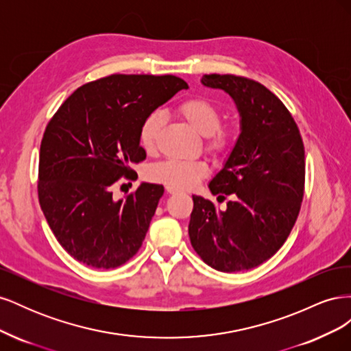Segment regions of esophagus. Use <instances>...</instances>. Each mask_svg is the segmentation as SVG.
<instances>
[{"mask_svg": "<svg viewBox=\"0 0 351 351\" xmlns=\"http://www.w3.org/2000/svg\"><path fill=\"white\" fill-rule=\"evenodd\" d=\"M165 190H167V193H169V195H176V193H178V189H174V187H171V186H167V187H165Z\"/></svg>", "mask_w": 351, "mask_h": 351, "instance_id": "obj_1", "label": "esophagus"}]
</instances>
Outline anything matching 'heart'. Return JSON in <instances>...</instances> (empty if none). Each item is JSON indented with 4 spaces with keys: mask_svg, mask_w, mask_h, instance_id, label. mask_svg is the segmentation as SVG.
Instances as JSON below:
<instances>
[{
    "mask_svg": "<svg viewBox=\"0 0 351 351\" xmlns=\"http://www.w3.org/2000/svg\"><path fill=\"white\" fill-rule=\"evenodd\" d=\"M177 112L206 137L205 147L214 156H224L232 147V134L222 127V112L217 105L204 97H190L177 105ZM164 125V115L159 111L147 114L139 127V143L147 154L156 149L158 136ZM208 165L204 161H169L159 162L149 169L152 182L174 189H192L208 176Z\"/></svg>",
    "mask_w": 351,
    "mask_h": 351,
    "instance_id": "b5f03b06",
    "label": "heart"
}]
</instances>
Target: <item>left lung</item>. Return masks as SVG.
<instances>
[{
	"label": "left lung",
	"instance_id": "1",
	"mask_svg": "<svg viewBox=\"0 0 351 351\" xmlns=\"http://www.w3.org/2000/svg\"><path fill=\"white\" fill-rule=\"evenodd\" d=\"M202 83L234 99L241 132L224 168L209 183L212 195L231 200L221 210L193 196L190 243L217 271H247L278 252L299 217L304 146L290 111L259 82L205 74Z\"/></svg>",
	"mask_w": 351,
	"mask_h": 351
}]
</instances>
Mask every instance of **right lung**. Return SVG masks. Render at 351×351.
Instances as JSON below:
<instances>
[{
    "instance_id": "obj_1",
    "label": "right lung",
    "mask_w": 351,
    "mask_h": 351,
    "mask_svg": "<svg viewBox=\"0 0 351 351\" xmlns=\"http://www.w3.org/2000/svg\"><path fill=\"white\" fill-rule=\"evenodd\" d=\"M187 83L171 74H111L86 83L49 120L39 152L38 197L64 250L97 269H112L141 249L164 195L142 183L115 200L121 177L136 180L130 164L146 158L139 127L147 114Z\"/></svg>"
}]
</instances>
